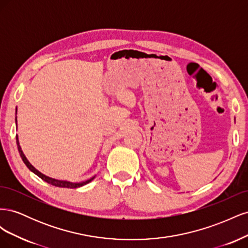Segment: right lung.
Instances as JSON below:
<instances>
[{"instance_id":"obj_1","label":"right lung","mask_w":248,"mask_h":248,"mask_svg":"<svg viewBox=\"0 0 248 248\" xmlns=\"http://www.w3.org/2000/svg\"><path fill=\"white\" fill-rule=\"evenodd\" d=\"M16 114H17V108H16ZM16 127H17V117H16ZM16 144H17V149H18V152L20 154L21 159H22V161L25 162V164L28 167V169L31 170V171H33L35 175H37L39 178H41L43 181L47 182L48 184H51V185L57 186V187H63V188H78V187H81V186H84V185L90 183L95 178V176H94L92 178H90L89 180H86V181L74 183V182H70V181H66V180H58V179H54V178H50L48 176H46L44 174H42V172H40L38 170L35 169L32 166V164L30 163V161L27 159V157L25 156L24 152H22L21 147L19 145V140H18V136H17V134H16Z\"/></svg>"}]
</instances>
